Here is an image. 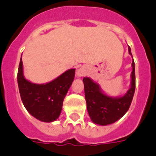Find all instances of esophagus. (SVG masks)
<instances>
[{
    "label": "esophagus",
    "mask_w": 156,
    "mask_h": 156,
    "mask_svg": "<svg viewBox=\"0 0 156 156\" xmlns=\"http://www.w3.org/2000/svg\"><path fill=\"white\" fill-rule=\"evenodd\" d=\"M85 74V70L83 68H80L77 69L76 71V76L77 77H81Z\"/></svg>",
    "instance_id": "obj_1"
}]
</instances>
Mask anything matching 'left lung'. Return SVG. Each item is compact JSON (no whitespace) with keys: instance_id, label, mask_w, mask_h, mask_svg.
Wrapping results in <instances>:
<instances>
[{"instance_id":"left-lung-1","label":"left lung","mask_w":156,"mask_h":156,"mask_svg":"<svg viewBox=\"0 0 156 156\" xmlns=\"http://www.w3.org/2000/svg\"><path fill=\"white\" fill-rule=\"evenodd\" d=\"M128 51L132 56L131 49L128 47ZM130 87L125 94L112 97L106 94L100 85L89 77H84L85 99L88 114L92 122L101 126L109 125L119 120L129 109L135 91V66L132 62Z\"/></svg>"}]
</instances>
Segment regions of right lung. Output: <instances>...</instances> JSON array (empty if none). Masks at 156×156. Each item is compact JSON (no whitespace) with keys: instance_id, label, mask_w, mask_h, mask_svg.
Listing matches in <instances>:
<instances>
[{"instance_id":"right-lung-1","label":"right lung","mask_w":156,"mask_h":156,"mask_svg":"<svg viewBox=\"0 0 156 156\" xmlns=\"http://www.w3.org/2000/svg\"><path fill=\"white\" fill-rule=\"evenodd\" d=\"M75 69H70L51 82L38 84L25 78L22 58L17 80L25 108L41 122H51L61 114L63 100L75 77Z\"/></svg>"}]
</instances>
